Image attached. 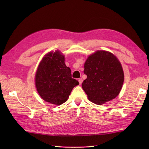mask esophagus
I'll list each match as a JSON object with an SVG mask.
<instances>
[{
    "instance_id": "1",
    "label": "esophagus",
    "mask_w": 149,
    "mask_h": 149,
    "mask_svg": "<svg viewBox=\"0 0 149 149\" xmlns=\"http://www.w3.org/2000/svg\"><path fill=\"white\" fill-rule=\"evenodd\" d=\"M78 81H79V84H81L82 83H83V79H82L81 78H79V79H78Z\"/></svg>"
}]
</instances>
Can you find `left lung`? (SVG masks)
<instances>
[{
  "label": "left lung",
  "mask_w": 149,
  "mask_h": 149,
  "mask_svg": "<svg viewBox=\"0 0 149 149\" xmlns=\"http://www.w3.org/2000/svg\"><path fill=\"white\" fill-rule=\"evenodd\" d=\"M84 73L87 78L82 88L90 101L102 105L119 95L124 74L120 62L113 53L97 50L89 55L84 63Z\"/></svg>",
  "instance_id": "8db88e82"
}]
</instances>
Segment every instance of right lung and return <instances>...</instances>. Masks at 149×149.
I'll use <instances>...</instances> for the list:
<instances>
[{
    "label": "right lung",
    "instance_id": "right-lung-1",
    "mask_svg": "<svg viewBox=\"0 0 149 149\" xmlns=\"http://www.w3.org/2000/svg\"><path fill=\"white\" fill-rule=\"evenodd\" d=\"M61 51L49 52L45 55L37 67L35 84L42 99L54 105L65 102L79 82L71 78V71L65 65Z\"/></svg>",
    "mask_w": 149,
    "mask_h": 149
}]
</instances>
